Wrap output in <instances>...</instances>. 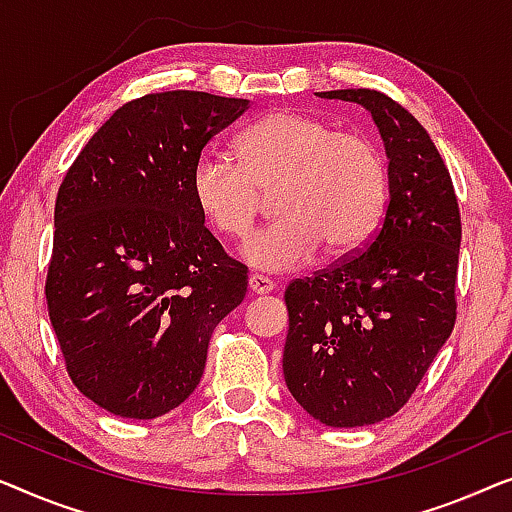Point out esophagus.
Masks as SVG:
<instances>
[{
  "mask_svg": "<svg viewBox=\"0 0 512 512\" xmlns=\"http://www.w3.org/2000/svg\"><path fill=\"white\" fill-rule=\"evenodd\" d=\"M248 287H250V292L253 294H269V292H273V280H269L266 276H259V273H253V276L248 278Z\"/></svg>",
  "mask_w": 512,
  "mask_h": 512,
  "instance_id": "obj_1",
  "label": "esophagus"
}]
</instances>
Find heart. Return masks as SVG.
Returning <instances> with one entry per match:
<instances>
[{"label":"heart","mask_w":512,"mask_h":512,"mask_svg":"<svg viewBox=\"0 0 512 512\" xmlns=\"http://www.w3.org/2000/svg\"><path fill=\"white\" fill-rule=\"evenodd\" d=\"M236 155L204 150L194 160L190 194L215 232L241 239L276 190L280 215L243 246L262 271H292L327 255H348L376 232L387 201V164L362 134L297 111H276L241 134Z\"/></svg>","instance_id":"obj_1"}]
</instances>
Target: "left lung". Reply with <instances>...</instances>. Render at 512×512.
<instances>
[{
  "mask_svg": "<svg viewBox=\"0 0 512 512\" xmlns=\"http://www.w3.org/2000/svg\"><path fill=\"white\" fill-rule=\"evenodd\" d=\"M362 104L387 153L390 201L362 253L287 285V390L327 427L397 413L455 327L457 194L420 122L378 90L318 92Z\"/></svg>",
  "mask_w": 512,
  "mask_h": 512,
  "instance_id": "obj_1",
  "label": "left lung"
}]
</instances>
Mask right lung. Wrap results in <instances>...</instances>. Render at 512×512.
Listing matches in <instances>:
<instances>
[{
  "mask_svg": "<svg viewBox=\"0 0 512 512\" xmlns=\"http://www.w3.org/2000/svg\"><path fill=\"white\" fill-rule=\"evenodd\" d=\"M248 99L155 92L120 106L55 201L46 299L74 385L99 408L153 420L190 397L248 269L194 206V160Z\"/></svg>",
  "mask_w": 512,
  "mask_h": 512,
  "instance_id": "1",
  "label": "right lung"
}]
</instances>
